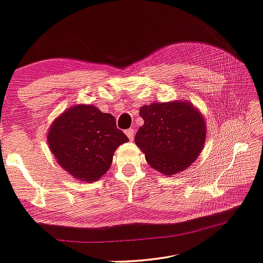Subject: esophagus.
I'll return each instance as SVG.
<instances>
[{"instance_id":"1","label":"esophagus","mask_w":263,"mask_h":263,"mask_svg":"<svg viewBox=\"0 0 263 263\" xmlns=\"http://www.w3.org/2000/svg\"><path fill=\"white\" fill-rule=\"evenodd\" d=\"M125 135L130 140H133V137H135V130L133 128H128V130L125 131Z\"/></svg>"}]
</instances>
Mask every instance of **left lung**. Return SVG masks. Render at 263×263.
Listing matches in <instances>:
<instances>
[{"label":"left lung","mask_w":263,"mask_h":263,"mask_svg":"<svg viewBox=\"0 0 263 263\" xmlns=\"http://www.w3.org/2000/svg\"><path fill=\"white\" fill-rule=\"evenodd\" d=\"M144 125L136 145L148 164L164 175H175L193 163L206 141V122L187 101L153 102L140 108Z\"/></svg>","instance_id":"1"}]
</instances>
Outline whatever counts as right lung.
Masks as SVG:
<instances>
[{
	"label": "right lung",
	"instance_id": "1",
	"mask_svg": "<svg viewBox=\"0 0 263 263\" xmlns=\"http://www.w3.org/2000/svg\"><path fill=\"white\" fill-rule=\"evenodd\" d=\"M47 140L62 168L78 180L92 183L107 173L114 152L128 138L110 114L77 104L51 123Z\"/></svg>",
	"mask_w": 263,
	"mask_h": 263
}]
</instances>
